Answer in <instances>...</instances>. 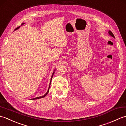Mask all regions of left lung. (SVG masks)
I'll list each match as a JSON object with an SVG mask.
<instances>
[{
  "label": "left lung",
  "instance_id": "8db88e82",
  "mask_svg": "<svg viewBox=\"0 0 126 126\" xmlns=\"http://www.w3.org/2000/svg\"><path fill=\"white\" fill-rule=\"evenodd\" d=\"M108 33H109V35H110V36H111L112 37H113V38H115V37H114V34H113V33H112V32H111V31L109 30V31H108Z\"/></svg>",
  "mask_w": 126,
  "mask_h": 126
}]
</instances>
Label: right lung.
<instances>
[{"label": "right lung", "instance_id": "1", "mask_svg": "<svg viewBox=\"0 0 126 126\" xmlns=\"http://www.w3.org/2000/svg\"><path fill=\"white\" fill-rule=\"evenodd\" d=\"M24 23H22V25H24ZM20 28V26H19V27H18L17 28H16L15 30H17V29H18L19 28ZM55 69H54V70H53V72L52 73V76H51V79H50V84H49V88H48V90H47V92L44 95H43V96H39V97H36V98H32V99H31V100H37V99H39V98H43V97H44L45 96H46L47 94V93H49V89H50V84H51V80H52V77H53V74H54V73H55Z\"/></svg>", "mask_w": 126, "mask_h": 126}]
</instances>
